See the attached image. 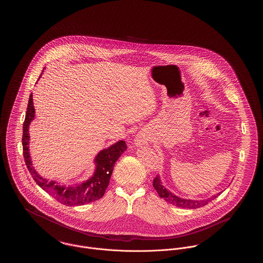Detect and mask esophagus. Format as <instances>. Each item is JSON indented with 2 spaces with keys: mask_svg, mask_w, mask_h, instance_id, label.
<instances>
[{
  "mask_svg": "<svg viewBox=\"0 0 263 263\" xmlns=\"http://www.w3.org/2000/svg\"><path fill=\"white\" fill-rule=\"evenodd\" d=\"M147 143H148V136L145 133L140 132L137 134V136L135 138V143H134L135 146L142 147V146H145Z\"/></svg>",
  "mask_w": 263,
  "mask_h": 263,
  "instance_id": "34e87169",
  "label": "esophagus"
}]
</instances>
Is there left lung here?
<instances>
[{"instance_id": "obj_1", "label": "left lung", "mask_w": 263, "mask_h": 263, "mask_svg": "<svg viewBox=\"0 0 263 263\" xmlns=\"http://www.w3.org/2000/svg\"><path fill=\"white\" fill-rule=\"evenodd\" d=\"M153 186L156 189V191L158 192V194L161 198H163L166 202H168V203H171L175 206L180 207V208H185V209L200 208L202 206L208 204L210 201L217 197L216 195H214L212 197L204 199V200H193V199L181 198L179 196H176L173 192H171L170 190H167L166 188L163 186V182H162L159 175L157 177H155V179L153 181Z\"/></svg>"}]
</instances>
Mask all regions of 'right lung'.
I'll use <instances>...</instances> for the list:
<instances>
[{
  "instance_id": "1",
  "label": "right lung",
  "mask_w": 263,
  "mask_h": 263,
  "mask_svg": "<svg viewBox=\"0 0 263 263\" xmlns=\"http://www.w3.org/2000/svg\"><path fill=\"white\" fill-rule=\"evenodd\" d=\"M41 75L39 76V78ZM34 117L35 109L33 106V99L31 93L29 96L23 127V150L26 167L34 181L44 191L50 194L52 197H54L56 200L59 201L66 206H81L100 199L104 195V192L109 184V179L112 175L114 164L127 149L125 141L120 140L114 143L110 147L100 151L93 160L96 163L95 173L86 181L76 183L73 185L61 184L54 180H48L42 177L32 165L28 146L30 138L28 129L30 122L34 119Z\"/></svg>"
}]
</instances>
